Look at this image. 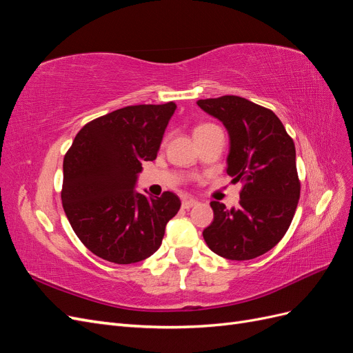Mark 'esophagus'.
Segmentation results:
<instances>
[{
    "label": "esophagus",
    "mask_w": 353,
    "mask_h": 353,
    "mask_svg": "<svg viewBox=\"0 0 353 353\" xmlns=\"http://www.w3.org/2000/svg\"><path fill=\"white\" fill-rule=\"evenodd\" d=\"M197 200H194V199H187V200H184L183 201V208L184 209H191V208H194L196 205H197Z\"/></svg>",
    "instance_id": "esophagus-1"
}]
</instances>
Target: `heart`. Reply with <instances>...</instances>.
<instances>
[{
  "label": "heart",
  "instance_id": "heart-1",
  "mask_svg": "<svg viewBox=\"0 0 353 353\" xmlns=\"http://www.w3.org/2000/svg\"><path fill=\"white\" fill-rule=\"evenodd\" d=\"M212 126H215V125H210V123L200 125V126H197V128H196V131H194V132H199V131H203V130H208V128H212Z\"/></svg>",
  "mask_w": 353,
  "mask_h": 353
}]
</instances>
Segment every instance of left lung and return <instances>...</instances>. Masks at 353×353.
<instances>
[{
  "label": "left lung",
  "mask_w": 353,
  "mask_h": 353,
  "mask_svg": "<svg viewBox=\"0 0 353 353\" xmlns=\"http://www.w3.org/2000/svg\"><path fill=\"white\" fill-rule=\"evenodd\" d=\"M230 134L227 174L241 181L237 209L210 201L213 221L203 231L212 252L231 261H249L284 237L301 197L296 148L272 110L237 95L199 100Z\"/></svg>",
  "instance_id": "1"
}]
</instances>
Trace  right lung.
Masks as SVG:
<instances>
[{
  "label": "right lung",
  "mask_w": 353,
  "mask_h": 353,
  "mask_svg": "<svg viewBox=\"0 0 353 353\" xmlns=\"http://www.w3.org/2000/svg\"><path fill=\"white\" fill-rule=\"evenodd\" d=\"M176 104L126 105L85 125L63 160L61 203L78 239L119 265L152 256L181 200L135 193L143 162L154 160Z\"/></svg>",
  "instance_id": "right-lung-1"
}]
</instances>
